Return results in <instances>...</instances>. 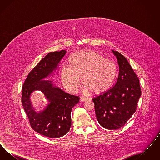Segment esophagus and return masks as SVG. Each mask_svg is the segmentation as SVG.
<instances>
[{
    "label": "esophagus",
    "instance_id": "obj_1",
    "mask_svg": "<svg viewBox=\"0 0 160 160\" xmlns=\"http://www.w3.org/2000/svg\"><path fill=\"white\" fill-rule=\"evenodd\" d=\"M89 99L87 98H85V97H81L80 98V101L81 102H86L87 101H88Z\"/></svg>",
    "mask_w": 160,
    "mask_h": 160
}]
</instances>
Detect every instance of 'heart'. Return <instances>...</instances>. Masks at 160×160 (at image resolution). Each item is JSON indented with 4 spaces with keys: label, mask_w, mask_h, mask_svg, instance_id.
Instances as JSON below:
<instances>
[{
    "label": "heart",
    "mask_w": 160,
    "mask_h": 160,
    "mask_svg": "<svg viewBox=\"0 0 160 160\" xmlns=\"http://www.w3.org/2000/svg\"><path fill=\"white\" fill-rule=\"evenodd\" d=\"M69 65L61 68V80L64 87L71 93L78 90L80 83L83 91L95 93L106 91L114 82L117 68L113 62L106 59L102 54L87 50L74 54L69 59Z\"/></svg>",
    "instance_id": "obj_1"
}]
</instances>
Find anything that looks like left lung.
Here are the masks:
<instances>
[{"mask_svg":"<svg viewBox=\"0 0 160 160\" xmlns=\"http://www.w3.org/2000/svg\"><path fill=\"white\" fill-rule=\"evenodd\" d=\"M118 60L119 74L113 87L92 100L98 122L107 129L123 127L136 110L141 96L139 79L127 59L112 50Z\"/></svg>","mask_w":160,"mask_h":160,"instance_id":"left-lung-1","label":"left lung"}]
</instances>
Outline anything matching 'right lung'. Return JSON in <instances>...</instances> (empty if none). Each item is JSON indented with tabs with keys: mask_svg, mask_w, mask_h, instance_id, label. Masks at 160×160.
Instances as JSON below:
<instances>
[{
	"mask_svg": "<svg viewBox=\"0 0 160 160\" xmlns=\"http://www.w3.org/2000/svg\"><path fill=\"white\" fill-rule=\"evenodd\" d=\"M66 50L47 54L27 77L22 89V102L31 127L39 134L50 138L65 136L71 126V113L80 97L67 93L52 81L43 80L58 69ZM35 90L44 93L49 104L42 111L37 112L31 102V94Z\"/></svg>",
	"mask_w": 160,
	"mask_h": 160,
	"instance_id": "obj_1",
	"label": "right lung"
}]
</instances>
